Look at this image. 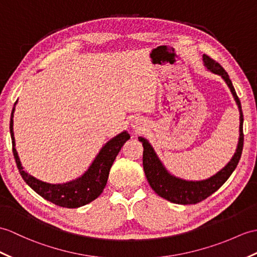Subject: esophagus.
Wrapping results in <instances>:
<instances>
[{"instance_id":"34e87169","label":"esophagus","mask_w":257,"mask_h":257,"mask_svg":"<svg viewBox=\"0 0 257 257\" xmlns=\"http://www.w3.org/2000/svg\"><path fill=\"white\" fill-rule=\"evenodd\" d=\"M131 128H133L136 133H140V131L145 128V124H143V122H141V120H137L136 119V120L131 122Z\"/></svg>"}]
</instances>
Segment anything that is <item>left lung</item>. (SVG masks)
I'll return each instance as SVG.
<instances>
[{
	"label": "left lung",
	"instance_id": "1",
	"mask_svg": "<svg viewBox=\"0 0 257 257\" xmlns=\"http://www.w3.org/2000/svg\"><path fill=\"white\" fill-rule=\"evenodd\" d=\"M202 61L208 71L213 74L222 77L225 84L230 88V92L233 96L237 105L238 112H240V127H238V141L233 157L231 158L224 168H222L216 174L201 181H189L177 177L165 168L162 161L160 160L158 154L154 150L151 143L143 137H139V141L143 146V170L147 176V180L150 184L151 188L160 197L178 205H193L200 202L207 197L212 195L214 192L222 186L230 177V175L235 170L236 165L240 161L243 150V112L241 107V101L235 93V89L232 85V82L228 73L224 69L216 62L210 57L206 55L202 56Z\"/></svg>",
	"mask_w": 257,
	"mask_h": 257
}]
</instances>
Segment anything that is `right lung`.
I'll return each instance as SVG.
<instances>
[{"instance_id":"1","label":"right lung","mask_w":257,"mask_h":257,"mask_svg":"<svg viewBox=\"0 0 257 257\" xmlns=\"http://www.w3.org/2000/svg\"><path fill=\"white\" fill-rule=\"evenodd\" d=\"M14 104L13 110L11 114V121H10V131L12 145H13V153L23 180L26 182L29 187L34 189L36 193L40 195L46 200L52 202L57 206L64 207V208H79L85 206L89 202L96 199L97 197L103 193V190L106 186L107 180H108L109 171L112 163L117 157V154L120 151L121 147L124 145V142L130 139V136L126 130L121 131L120 134L115 136L114 138L107 141L105 145L100 148V150L94 158L92 163L89 164L87 170L83 173L75 180L59 183V184H51L38 180L29 174L27 171L24 170L19 157V153L16 151V143L14 137V112L15 106Z\"/></svg>"}]
</instances>
